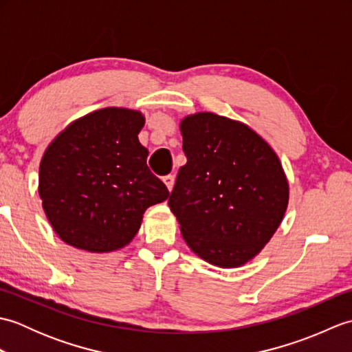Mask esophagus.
<instances>
[{
    "instance_id": "esophagus-1",
    "label": "esophagus",
    "mask_w": 352,
    "mask_h": 352,
    "mask_svg": "<svg viewBox=\"0 0 352 352\" xmlns=\"http://www.w3.org/2000/svg\"><path fill=\"white\" fill-rule=\"evenodd\" d=\"M163 183L166 184V188H168V190L170 192L172 190V188H174V175H164L163 177Z\"/></svg>"
}]
</instances>
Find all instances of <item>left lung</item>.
Returning <instances> with one entry per match:
<instances>
[{
  "instance_id": "left-lung-1",
  "label": "left lung",
  "mask_w": 352,
  "mask_h": 352,
  "mask_svg": "<svg viewBox=\"0 0 352 352\" xmlns=\"http://www.w3.org/2000/svg\"><path fill=\"white\" fill-rule=\"evenodd\" d=\"M183 151L168 204L193 252L216 266L245 265L278 228L289 184L274 149L250 126L214 113L183 119Z\"/></svg>"
}]
</instances>
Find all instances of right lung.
<instances>
[{
  "instance_id": "add662e5",
  "label": "right lung",
  "mask_w": 352,
  "mask_h": 352,
  "mask_svg": "<svg viewBox=\"0 0 352 352\" xmlns=\"http://www.w3.org/2000/svg\"><path fill=\"white\" fill-rule=\"evenodd\" d=\"M142 113L102 109L72 122L52 140L39 168V195L58 237L91 252L122 248L149 206L169 190L146 164L138 134Z\"/></svg>"
}]
</instances>
